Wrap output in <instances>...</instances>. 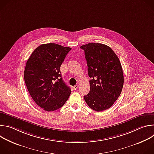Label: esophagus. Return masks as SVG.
<instances>
[{"mask_svg": "<svg viewBox=\"0 0 154 154\" xmlns=\"http://www.w3.org/2000/svg\"><path fill=\"white\" fill-rule=\"evenodd\" d=\"M78 88H79V85H76L73 86V88H74V90H77L78 89Z\"/></svg>", "mask_w": 154, "mask_h": 154, "instance_id": "34e87169", "label": "esophagus"}]
</instances>
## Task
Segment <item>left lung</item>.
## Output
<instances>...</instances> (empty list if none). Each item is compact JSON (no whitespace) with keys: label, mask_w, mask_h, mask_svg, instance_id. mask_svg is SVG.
<instances>
[{"label":"left lung","mask_w":154,"mask_h":154,"mask_svg":"<svg viewBox=\"0 0 154 154\" xmlns=\"http://www.w3.org/2000/svg\"><path fill=\"white\" fill-rule=\"evenodd\" d=\"M85 52L90 91L84 99L91 109L101 112L110 108L122 91L124 75L120 61L111 48L100 43L80 47Z\"/></svg>","instance_id":"1"}]
</instances>
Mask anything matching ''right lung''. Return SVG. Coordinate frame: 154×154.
<instances>
[{
	"label": "right lung",
	"instance_id": "add662e5",
	"mask_svg": "<svg viewBox=\"0 0 154 154\" xmlns=\"http://www.w3.org/2000/svg\"><path fill=\"white\" fill-rule=\"evenodd\" d=\"M71 48L55 43L43 44L32 52L24 70V80L35 102L45 111L59 109L71 90L63 82L60 66Z\"/></svg>",
	"mask_w": 154,
	"mask_h": 154
}]
</instances>
